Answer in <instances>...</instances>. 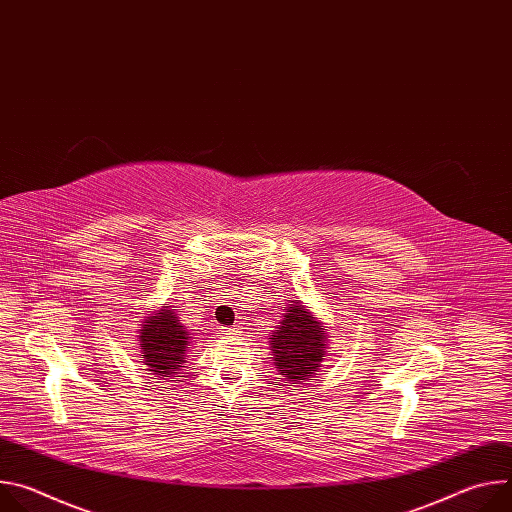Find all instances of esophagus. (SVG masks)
I'll use <instances>...</instances> for the list:
<instances>
[{
    "mask_svg": "<svg viewBox=\"0 0 512 512\" xmlns=\"http://www.w3.org/2000/svg\"><path fill=\"white\" fill-rule=\"evenodd\" d=\"M221 332H223V334H239V332H241V326H239V324H235V326H225V328H221Z\"/></svg>",
    "mask_w": 512,
    "mask_h": 512,
    "instance_id": "34e87169",
    "label": "esophagus"
}]
</instances>
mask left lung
Here are the masks:
<instances>
[{
	"mask_svg": "<svg viewBox=\"0 0 512 512\" xmlns=\"http://www.w3.org/2000/svg\"><path fill=\"white\" fill-rule=\"evenodd\" d=\"M271 350L279 375L287 377L291 385L304 383L316 375L322 356H326L324 328L310 312H306L302 302L294 300V304H289L279 330L273 332Z\"/></svg>",
	"mask_w": 512,
	"mask_h": 512,
	"instance_id": "8db88e82",
	"label": "left lung"
}]
</instances>
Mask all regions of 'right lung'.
<instances>
[{
  "instance_id": "right-lung-1",
  "label": "right lung",
  "mask_w": 512,
  "mask_h": 512,
  "mask_svg": "<svg viewBox=\"0 0 512 512\" xmlns=\"http://www.w3.org/2000/svg\"><path fill=\"white\" fill-rule=\"evenodd\" d=\"M188 340L190 336L184 326H180L178 316L170 306H162L158 316H150L141 326V360L156 375L174 377L180 364L186 362L184 356L190 346Z\"/></svg>"
}]
</instances>
